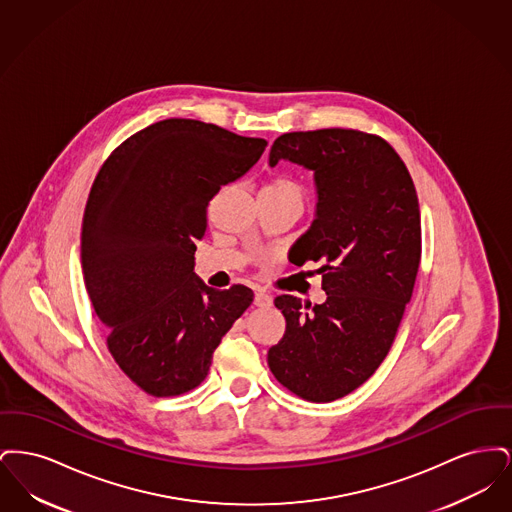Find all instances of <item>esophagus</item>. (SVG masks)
Instances as JSON below:
<instances>
[{"instance_id": "esophagus-1", "label": "esophagus", "mask_w": 512, "mask_h": 512, "mask_svg": "<svg viewBox=\"0 0 512 512\" xmlns=\"http://www.w3.org/2000/svg\"><path fill=\"white\" fill-rule=\"evenodd\" d=\"M270 303H272V297H270L268 293H255V297H253V305H255V307H268Z\"/></svg>"}]
</instances>
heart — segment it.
Segmentation results:
<instances>
[{"label":"heart","instance_id":"1","mask_svg":"<svg viewBox=\"0 0 512 512\" xmlns=\"http://www.w3.org/2000/svg\"><path fill=\"white\" fill-rule=\"evenodd\" d=\"M261 195H272V197H282V199H292L295 203H303V190L297 182H293L286 176H276L270 182H267L261 190Z\"/></svg>","mask_w":512,"mask_h":512}]
</instances>
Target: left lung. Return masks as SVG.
Segmentation results:
<instances>
[{"label":"left lung","instance_id":"left-lung-1","mask_svg":"<svg viewBox=\"0 0 512 512\" xmlns=\"http://www.w3.org/2000/svg\"><path fill=\"white\" fill-rule=\"evenodd\" d=\"M282 159L315 172L317 219L295 247L301 265L322 263L326 301L274 299L286 334L268 366L301 399L328 403L363 386L395 340L420 265L418 197L401 157L374 134H282L268 165Z\"/></svg>","mask_w":512,"mask_h":512}]
</instances>
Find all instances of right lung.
Returning a JSON list of instances; mask_svg holds the SVG:
<instances>
[{
	"label": "right lung",
	"mask_w": 512,
	"mask_h": 512,
	"mask_svg": "<svg viewBox=\"0 0 512 512\" xmlns=\"http://www.w3.org/2000/svg\"><path fill=\"white\" fill-rule=\"evenodd\" d=\"M267 147L217 124L155 122L117 147L98 172L82 220V272L107 347L155 397L197 388L253 292L213 290L194 272L209 201Z\"/></svg>",
	"instance_id": "right-lung-1"
}]
</instances>
